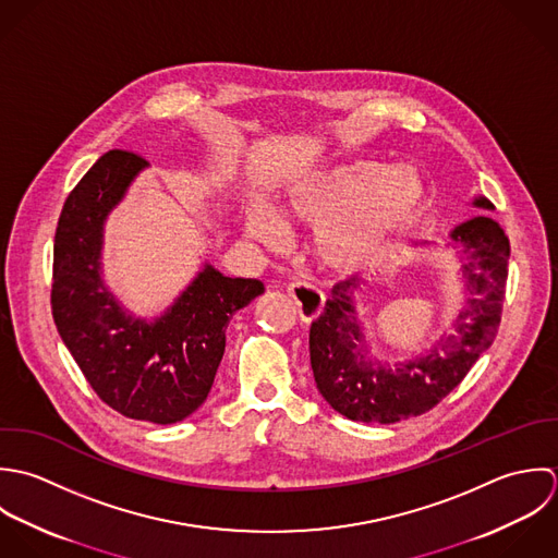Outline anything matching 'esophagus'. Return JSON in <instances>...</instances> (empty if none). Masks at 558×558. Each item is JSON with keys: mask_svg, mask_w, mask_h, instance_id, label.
<instances>
[{"mask_svg": "<svg viewBox=\"0 0 558 558\" xmlns=\"http://www.w3.org/2000/svg\"><path fill=\"white\" fill-rule=\"evenodd\" d=\"M289 295L295 300L302 322L308 324V322H315L317 317H322V313L326 308V295L322 289L306 284V282H293L289 287Z\"/></svg>", "mask_w": 558, "mask_h": 558, "instance_id": "obj_1", "label": "esophagus"}]
</instances>
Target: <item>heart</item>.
Here are the masks:
<instances>
[{
    "label": "heart",
    "instance_id": "b5f03b06",
    "mask_svg": "<svg viewBox=\"0 0 558 558\" xmlns=\"http://www.w3.org/2000/svg\"><path fill=\"white\" fill-rule=\"evenodd\" d=\"M425 203L427 190L416 168L353 159L291 181L280 194L278 218L315 226L319 260L338 274H360L416 226ZM243 226L250 239L269 247L284 241L282 223L260 205L247 209Z\"/></svg>",
    "mask_w": 558,
    "mask_h": 558
}]
</instances>
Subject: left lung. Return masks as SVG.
<instances>
[{"label": "left lung", "instance_id": "left-lung-1", "mask_svg": "<svg viewBox=\"0 0 558 558\" xmlns=\"http://www.w3.org/2000/svg\"><path fill=\"white\" fill-rule=\"evenodd\" d=\"M472 207L494 211L485 196H476ZM448 236L461 260L465 298L452 332L425 353L395 366L371 357L355 311L357 278L338 282L324 315L313 322L311 366L317 388L349 421L390 425L429 412L494 342L505 302L509 239L487 216L457 223Z\"/></svg>", "mask_w": 558, "mask_h": 558}]
</instances>
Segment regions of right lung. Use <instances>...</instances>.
I'll list each match as a JSON object with an SVG mask.
<instances>
[{"label": "right lung", "mask_w": 558, "mask_h": 558, "mask_svg": "<svg viewBox=\"0 0 558 558\" xmlns=\"http://www.w3.org/2000/svg\"><path fill=\"white\" fill-rule=\"evenodd\" d=\"M148 161L110 150L69 194L53 243L51 311L84 377L118 414L172 425L207 399L230 317L265 293L260 280L228 278L205 263L155 319L131 315L104 282L106 220Z\"/></svg>", "instance_id": "right-lung-1"}]
</instances>
